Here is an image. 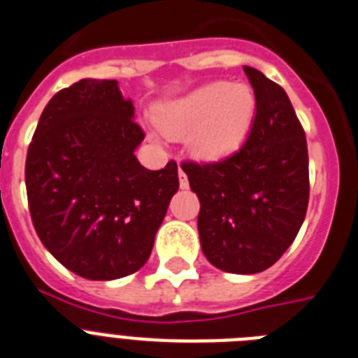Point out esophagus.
Segmentation results:
<instances>
[{
	"instance_id": "1",
	"label": "esophagus",
	"mask_w": 358,
	"mask_h": 358,
	"mask_svg": "<svg viewBox=\"0 0 358 358\" xmlns=\"http://www.w3.org/2000/svg\"><path fill=\"white\" fill-rule=\"evenodd\" d=\"M179 185H181V188H188V177L182 172V168H179Z\"/></svg>"
}]
</instances>
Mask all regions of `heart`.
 <instances>
[{"label":"heart","instance_id":"1","mask_svg":"<svg viewBox=\"0 0 358 358\" xmlns=\"http://www.w3.org/2000/svg\"><path fill=\"white\" fill-rule=\"evenodd\" d=\"M254 113L256 99L250 87L215 82L157 106L153 119L166 137H186V148L194 157L220 161L243 144Z\"/></svg>","mask_w":358,"mask_h":358}]
</instances>
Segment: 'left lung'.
Masks as SVG:
<instances>
[{"label": "left lung", "mask_w": 358, "mask_h": 358, "mask_svg": "<svg viewBox=\"0 0 358 358\" xmlns=\"http://www.w3.org/2000/svg\"><path fill=\"white\" fill-rule=\"evenodd\" d=\"M256 99L250 133L217 162H182L201 203V249L214 267L262 273L282 258L306 220L309 157L306 133L287 93L245 66Z\"/></svg>", "instance_id": "obj_1"}]
</instances>
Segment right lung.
<instances>
[{
  "mask_svg": "<svg viewBox=\"0 0 358 358\" xmlns=\"http://www.w3.org/2000/svg\"><path fill=\"white\" fill-rule=\"evenodd\" d=\"M117 80L84 78L49 100L25 162L32 225L64 267L87 280L137 273L150 258L177 164L135 157L144 131Z\"/></svg>",
  "mask_w": 358,
  "mask_h": 358,
  "instance_id": "add662e5",
  "label": "right lung"
}]
</instances>
